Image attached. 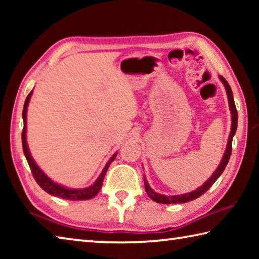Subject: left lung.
I'll use <instances>...</instances> for the list:
<instances>
[{
  "instance_id": "obj_1",
  "label": "left lung",
  "mask_w": 259,
  "mask_h": 259,
  "mask_svg": "<svg viewBox=\"0 0 259 259\" xmlns=\"http://www.w3.org/2000/svg\"><path fill=\"white\" fill-rule=\"evenodd\" d=\"M219 80L223 82V84H224V87H225V90H226V94H227V99H229V106H230L231 115H232V117H231V121H232L231 133H230V136H229V140H227V145H226V148H225L224 155H223V157H222L221 163H219V165L217 166V169L214 170V172L211 175V176H210L207 179V182L203 183V185H201L200 187H198L194 191L188 192V193H185V194H181V195H163V194H160V193H156L155 191L152 190V187L150 186V184H148V182L146 181V178L144 177V184H145V190H146L147 195L150 196V198L153 201H155V202L163 203V204L185 203V202H188V201L198 199L199 196L202 195L204 192H207L209 188L211 187L212 184L217 181L219 176H221L223 171L225 170L227 163H229L231 152H232V140H233L236 128H238V112H236L233 94H232L230 84L227 83V81L223 76H219Z\"/></svg>"
}]
</instances>
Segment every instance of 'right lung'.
I'll return each mask as SVG.
<instances>
[{"mask_svg": "<svg viewBox=\"0 0 259 259\" xmlns=\"http://www.w3.org/2000/svg\"><path fill=\"white\" fill-rule=\"evenodd\" d=\"M33 90L30 91L29 95L27 96V98L25 100V105H24V109H23V120H24V129H23V134H21V140H23V150H24V154L26 156V160H27L29 168L32 170L33 176L35 178V181L40 185L42 190H45L47 193L54 195V196H58V198L65 199V200H71V201H81V200H89L93 199L94 196H96L99 193L100 188H102L103 185V181L105 175H106V171L108 169L109 164L112 163L113 160L116 157L117 152L115 154H113L111 159L108 160V162L105 164L104 169L102 174L99 175L98 178L96 179V182L93 184V185L84 187V188H69L61 184H58L52 181L50 177H48L45 174V171L36 164V162L34 161L32 154H30L29 148L27 145V140H26V123H27V107L29 104L30 97H32Z\"/></svg>", "mask_w": 259, "mask_h": 259, "instance_id": "obj_1", "label": "right lung"}]
</instances>
